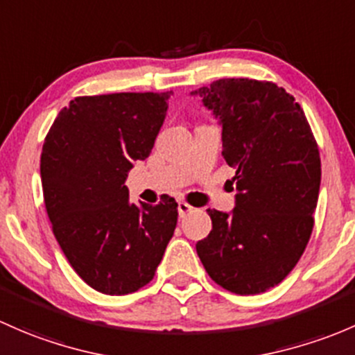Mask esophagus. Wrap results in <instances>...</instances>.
<instances>
[{"label":"esophagus","instance_id":"obj_1","mask_svg":"<svg viewBox=\"0 0 355 355\" xmlns=\"http://www.w3.org/2000/svg\"><path fill=\"white\" fill-rule=\"evenodd\" d=\"M178 211H179V217H186V215L191 214L193 207H191V205L186 203V202H179L178 203Z\"/></svg>","mask_w":355,"mask_h":355}]
</instances>
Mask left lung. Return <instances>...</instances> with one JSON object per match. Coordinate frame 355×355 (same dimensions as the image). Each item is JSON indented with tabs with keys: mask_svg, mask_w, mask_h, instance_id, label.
<instances>
[{
	"mask_svg": "<svg viewBox=\"0 0 355 355\" xmlns=\"http://www.w3.org/2000/svg\"><path fill=\"white\" fill-rule=\"evenodd\" d=\"M222 126V155L236 171V207L210 210L196 253L214 282L261 294L291 273L313 232L321 181L316 140L301 105L282 87L222 78L191 92Z\"/></svg>",
	"mask_w": 355,
	"mask_h": 355,
	"instance_id": "1",
	"label": "left lung"
}]
</instances>
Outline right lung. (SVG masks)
I'll use <instances>...</instances> for the list:
<instances>
[{"mask_svg": "<svg viewBox=\"0 0 355 355\" xmlns=\"http://www.w3.org/2000/svg\"><path fill=\"white\" fill-rule=\"evenodd\" d=\"M173 92L76 97L54 119L41 155L47 217L80 279L102 294L138 291L155 275L178 203L130 202L128 173L150 155Z\"/></svg>", "mask_w": 355, "mask_h": 355, "instance_id": "add662e5", "label": "right lung"}]
</instances>
